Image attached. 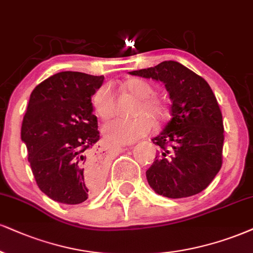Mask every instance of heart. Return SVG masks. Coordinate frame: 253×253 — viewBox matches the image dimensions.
Returning a JSON list of instances; mask_svg holds the SVG:
<instances>
[{"mask_svg": "<svg viewBox=\"0 0 253 253\" xmlns=\"http://www.w3.org/2000/svg\"><path fill=\"white\" fill-rule=\"evenodd\" d=\"M121 91L137 101L132 111V116L136 118L109 122L103 126V135L112 143L126 144L148 135L151 123L158 126L163 121L167 109L163 101L155 96V86L145 80L126 81L121 85ZM91 104L96 116L102 121H108L115 114L116 97L108 85H103L92 95Z\"/></svg>", "mask_w": 253, "mask_h": 253, "instance_id": "obj_1", "label": "heart"}]
</instances>
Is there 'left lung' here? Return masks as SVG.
Instances as JSON below:
<instances>
[{
  "instance_id": "8db88e82",
  "label": "left lung",
  "mask_w": 253,
  "mask_h": 253,
  "mask_svg": "<svg viewBox=\"0 0 253 253\" xmlns=\"http://www.w3.org/2000/svg\"><path fill=\"white\" fill-rule=\"evenodd\" d=\"M130 74L163 82L171 98V120L152 139L160 151L146 170L150 186L169 198L202 192L223 164V116L210 85L174 61Z\"/></svg>"
}]
</instances>
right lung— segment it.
<instances>
[{
	"label": "right lung",
	"mask_w": 253,
	"mask_h": 253,
	"mask_svg": "<svg viewBox=\"0 0 253 253\" xmlns=\"http://www.w3.org/2000/svg\"><path fill=\"white\" fill-rule=\"evenodd\" d=\"M103 81L104 76L62 71L30 95L21 138L37 186L58 203L80 204L101 186L104 170L95 157L99 131L91 96Z\"/></svg>",
	"instance_id": "obj_1"
}]
</instances>
